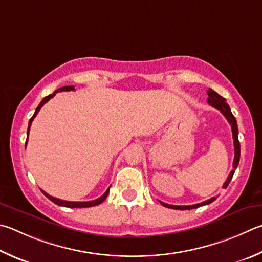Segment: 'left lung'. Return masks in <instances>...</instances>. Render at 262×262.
Here are the masks:
<instances>
[{
	"label": "left lung",
	"instance_id": "left-lung-1",
	"mask_svg": "<svg viewBox=\"0 0 262 262\" xmlns=\"http://www.w3.org/2000/svg\"><path fill=\"white\" fill-rule=\"evenodd\" d=\"M207 95H208V98H207V103L212 105L213 107L217 108L219 111H220L223 116L226 117V119L228 120V122L230 123L231 126V132H232V139H234V146H235V158H234V164H232V167L234 169L231 170L229 177H228L227 181L225 183H223V188H227L228 184L232 179V175L235 173V169L237 168V166H238L239 163V157H241V144H239V141H238V127H237V122H236V118L232 116L231 110L228 104L226 103V98H223L222 96H220L217 93L214 92L211 88L207 90ZM215 201V197H213L211 199H208L206 202H203V203H199V204H194V205H188V206H178V205H169V204H166V203H161V205H164L165 207H168V208H173V210H192V208H197V207H201L204 205H207V204H211L212 202Z\"/></svg>",
	"mask_w": 262,
	"mask_h": 262
}]
</instances>
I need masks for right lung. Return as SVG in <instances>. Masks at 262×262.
Returning <instances> with one entry per match:
<instances>
[{"instance_id":"obj_1","label":"right lung","mask_w":262,"mask_h":262,"mask_svg":"<svg viewBox=\"0 0 262 262\" xmlns=\"http://www.w3.org/2000/svg\"><path fill=\"white\" fill-rule=\"evenodd\" d=\"M70 90H74V87L73 85H65V87H61L59 89H57L56 92L52 93L51 95H48V96H46L43 99H42L41 103L39 104V106L36 107V110L34 112V115H33V117L30 119V122H28V128H27V140H28V133H30V128H31V125H32V121L33 119H34L36 117L37 113H39L40 108L45 105V104L49 101L50 98H52L56 95V93H59V92H70ZM27 140H26V144H27ZM42 192H43V194L46 197H48V199H50V201L52 203H55L56 205H59V206H64V207H70V208H82V207H92V206H96V205H99V204L103 203L104 201H105V198L107 197L108 194V191H110V188H108L105 192H104L103 196H101L97 199H95V201H90V202H68V201H61V199H58V198H55L50 196V194H48L47 192H45L43 190H41Z\"/></svg>"}]
</instances>
